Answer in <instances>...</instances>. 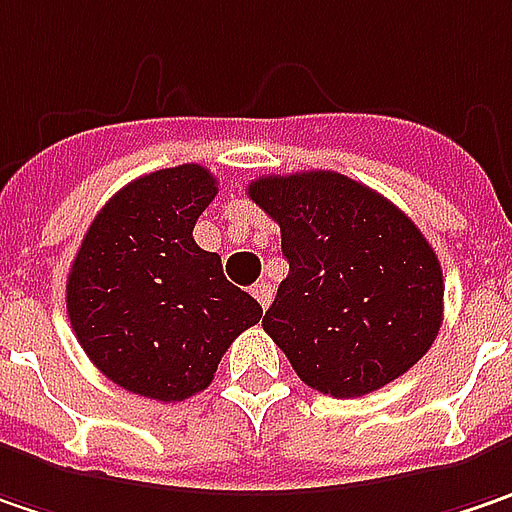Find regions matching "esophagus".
<instances>
[{
    "label": "esophagus",
    "instance_id": "esophagus-1",
    "mask_svg": "<svg viewBox=\"0 0 512 512\" xmlns=\"http://www.w3.org/2000/svg\"><path fill=\"white\" fill-rule=\"evenodd\" d=\"M252 295H255V300L263 309H269V303H272V286L269 283H255Z\"/></svg>",
    "mask_w": 512,
    "mask_h": 512
}]
</instances>
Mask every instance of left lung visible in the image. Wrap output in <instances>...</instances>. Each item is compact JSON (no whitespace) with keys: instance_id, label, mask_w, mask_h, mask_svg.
<instances>
[{"instance_id":"left-lung-1","label":"left lung","mask_w":512,"mask_h":512,"mask_svg":"<svg viewBox=\"0 0 512 512\" xmlns=\"http://www.w3.org/2000/svg\"><path fill=\"white\" fill-rule=\"evenodd\" d=\"M249 197L280 226L289 260L263 329L306 387L361 398L427 355L444 278L398 206L338 171L260 177Z\"/></svg>"}]
</instances>
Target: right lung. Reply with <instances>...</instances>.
<instances>
[{"instance_id":"right-lung-1","label":"right lung","mask_w":512,"mask_h":512,"mask_svg":"<svg viewBox=\"0 0 512 512\" xmlns=\"http://www.w3.org/2000/svg\"><path fill=\"white\" fill-rule=\"evenodd\" d=\"M214 194L217 180L197 163L137 177L102 206L71 263L65 303L79 346L134 395L168 404L203 392L263 315L191 237Z\"/></svg>"}]
</instances>
